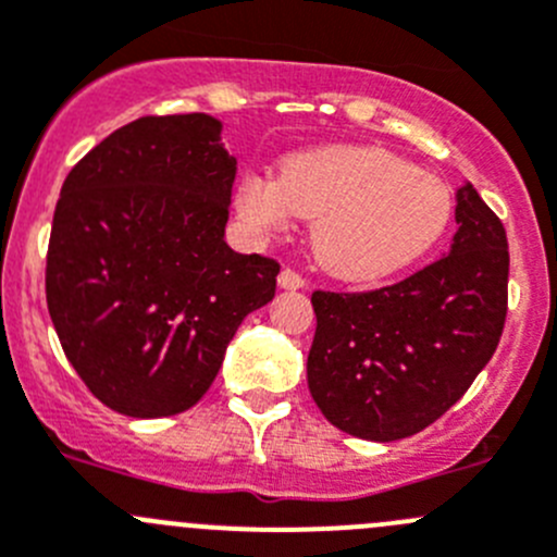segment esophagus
<instances>
[{
    "mask_svg": "<svg viewBox=\"0 0 557 557\" xmlns=\"http://www.w3.org/2000/svg\"><path fill=\"white\" fill-rule=\"evenodd\" d=\"M278 287H284V289H304L306 287V278L298 273V270L284 268L282 273H278Z\"/></svg>",
    "mask_w": 557,
    "mask_h": 557,
    "instance_id": "obj_1",
    "label": "esophagus"
}]
</instances>
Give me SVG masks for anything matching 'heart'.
Masks as SVG:
<instances>
[{
    "label": "heart",
    "instance_id": "obj_1",
    "mask_svg": "<svg viewBox=\"0 0 557 557\" xmlns=\"http://www.w3.org/2000/svg\"><path fill=\"white\" fill-rule=\"evenodd\" d=\"M237 215L273 235L295 215L314 219L311 248L327 273L372 282L421 259L451 221V190L434 174L380 147H327L282 163L278 180L251 172L235 194Z\"/></svg>",
    "mask_w": 557,
    "mask_h": 557
}]
</instances>
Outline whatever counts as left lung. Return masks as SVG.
<instances>
[{"label": "left lung", "instance_id": "1", "mask_svg": "<svg viewBox=\"0 0 557 557\" xmlns=\"http://www.w3.org/2000/svg\"><path fill=\"white\" fill-rule=\"evenodd\" d=\"M451 253L391 287L317 289L309 391L363 441H401L457 405L490 363L508 311V240L473 185L457 194Z\"/></svg>", "mask_w": 557, "mask_h": 557}]
</instances>
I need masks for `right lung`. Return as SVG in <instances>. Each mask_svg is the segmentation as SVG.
Returning <instances> with one entry per match:
<instances>
[{"instance_id": "obj_1", "label": "right lung", "mask_w": 557, "mask_h": 557, "mask_svg": "<svg viewBox=\"0 0 557 557\" xmlns=\"http://www.w3.org/2000/svg\"><path fill=\"white\" fill-rule=\"evenodd\" d=\"M208 114L139 116L62 185L46 304L95 399L131 418L208 394L226 344L275 295L282 264L226 246L237 161Z\"/></svg>"}]
</instances>
